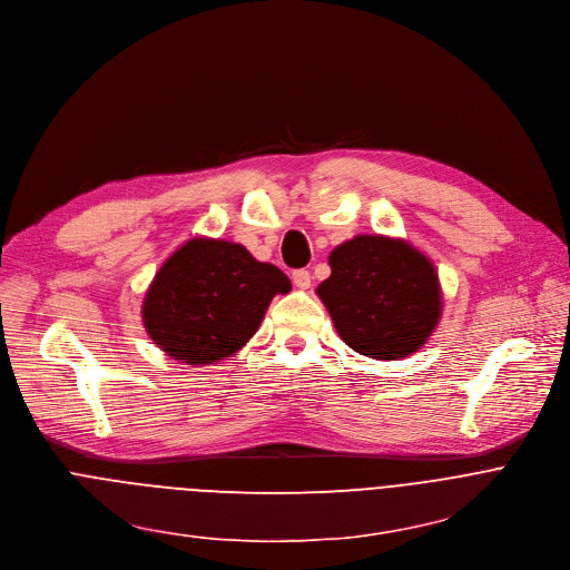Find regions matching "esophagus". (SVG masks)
<instances>
[{
	"label": "esophagus",
	"mask_w": 570,
	"mask_h": 570,
	"mask_svg": "<svg viewBox=\"0 0 570 570\" xmlns=\"http://www.w3.org/2000/svg\"><path fill=\"white\" fill-rule=\"evenodd\" d=\"M292 281H294V285H296L298 289H307V287H309V281H312V276H309V272H307V269H296V272L292 274Z\"/></svg>",
	"instance_id": "1"
}]
</instances>
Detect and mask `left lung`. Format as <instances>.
<instances>
[{"label": "left lung", "instance_id": "1", "mask_svg": "<svg viewBox=\"0 0 570 570\" xmlns=\"http://www.w3.org/2000/svg\"><path fill=\"white\" fill-rule=\"evenodd\" d=\"M317 294L340 337L360 355L399 360L419 351L441 317L432 263L403 239L357 235L331 253Z\"/></svg>", "mask_w": 570, "mask_h": 570}]
</instances>
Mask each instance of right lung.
Segmentation results:
<instances>
[{"instance_id": "1", "label": "right lung", "mask_w": 570, "mask_h": 570, "mask_svg": "<svg viewBox=\"0 0 570 570\" xmlns=\"http://www.w3.org/2000/svg\"><path fill=\"white\" fill-rule=\"evenodd\" d=\"M289 278L235 242L189 239L158 269L142 305L149 337L174 360L210 364L258 331Z\"/></svg>"}]
</instances>
